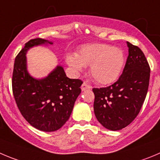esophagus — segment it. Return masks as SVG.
<instances>
[{
    "label": "esophagus",
    "instance_id": "esophagus-1",
    "mask_svg": "<svg viewBox=\"0 0 160 160\" xmlns=\"http://www.w3.org/2000/svg\"><path fill=\"white\" fill-rule=\"evenodd\" d=\"M92 88L91 86H89L88 84H87L86 83H83V84L81 85V90L82 92H84V91H87V90H90Z\"/></svg>",
    "mask_w": 160,
    "mask_h": 160
}]
</instances>
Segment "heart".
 <instances>
[{
    "instance_id": "b5f03b06",
    "label": "heart",
    "mask_w": 160,
    "mask_h": 160,
    "mask_svg": "<svg viewBox=\"0 0 160 160\" xmlns=\"http://www.w3.org/2000/svg\"><path fill=\"white\" fill-rule=\"evenodd\" d=\"M65 61L76 73L81 72L85 66H91V75L101 84H110L120 76L125 54L121 49L108 44L94 43L81 46L78 54L68 53Z\"/></svg>"
}]
</instances>
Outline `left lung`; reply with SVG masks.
<instances>
[{
    "instance_id": "1",
    "label": "left lung",
    "mask_w": 160,
    "mask_h": 160,
    "mask_svg": "<svg viewBox=\"0 0 160 160\" xmlns=\"http://www.w3.org/2000/svg\"><path fill=\"white\" fill-rule=\"evenodd\" d=\"M126 43L129 55L118 80L109 87L92 89L95 117L112 131L126 127L136 118L148 89L150 67L147 59L139 47Z\"/></svg>"
}]
</instances>
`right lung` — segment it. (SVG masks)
Instances as JSON below:
<instances>
[{
    "label": "right lung",
    "instance_id": "obj_1",
    "mask_svg": "<svg viewBox=\"0 0 160 160\" xmlns=\"http://www.w3.org/2000/svg\"><path fill=\"white\" fill-rule=\"evenodd\" d=\"M42 38L30 40L16 56L12 74V92L17 107L28 123L44 132H53L68 120L81 92L83 82L66 77L64 68L57 65L43 78L32 77L28 70L27 53L38 46L53 45Z\"/></svg>",
    "mask_w": 160,
    "mask_h": 160
}]
</instances>
